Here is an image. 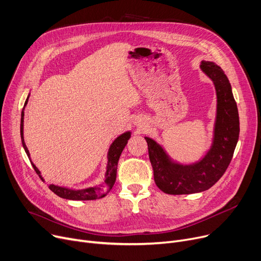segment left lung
I'll use <instances>...</instances> for the list:
<instances>
[{
  "mask_svg": "<svg viewBox=\"0 0 261 261\" xmlns=\"http://www.w3.org/2000/svg\"><path fill=\"white\" fill-rule=\"evenodd\" d=\"M202 71L217 91V118L214 142L210 151L194 165H180L169 160L163 148L145 138L156 186L168 195H189L207 190L226 171L239 138V115L230 84L223 70L210 61H202Z\"/></svg>",
  "mask_w": 261,
  "mask_h": 261,
  "instance_id": "1",
  "label": "left lung"
}]
</instances>
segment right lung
Here are the masks:
<instances>
[{
	"mask_svg": "<svg viewBox=\"0 0 261 261\" xmlns=\"http://www.w3.org/2000/svg\"><path fill=\"white\" fill-rule=\"evenodd\" d=\"M27 100H29V98L26 99V103H27ZM23 121H24V112L22 111V114H21V140H22V145L25 149V152H26L27 156L30 158V151L25 145L24 138H23ZM130 136H131L130 132H126V133L121 134L113 142L111 147H110L109 153H108V166H107V172H106V180L102 184H100L98 186H95V187H90L87 189H81V190H73V189L60 187V186L54 185V184H49L48 188L53 191L54 194H56L60 198L67 199V200H80V201L82 200L84 201V200H96V199L105 197L107 194H109V191L112 189V187L115 183L117 163H118L119 156L122 152L123 148H125V146L128 143V140L130 139ZM32 165H33L35 171L37 172V174L40 176V179L43 181L39 169L34 165L33 163H32Z\"/></svg>",
	"mask_w": 261,
	"mask_h": 261,
	"instance_id": "1",
	"label": "right lung"
}]
</instances>
